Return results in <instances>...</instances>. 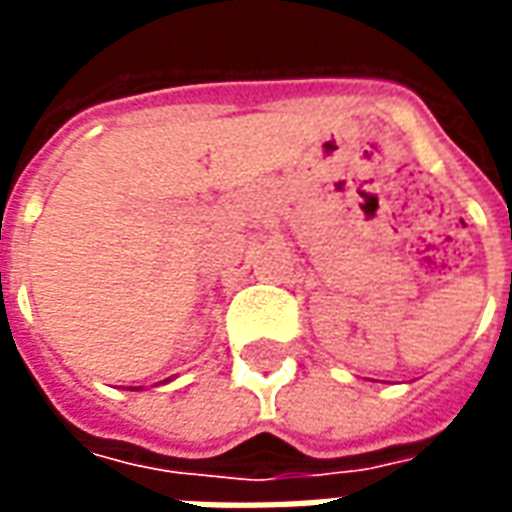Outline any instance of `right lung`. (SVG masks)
Here are the masks:
<instances>
[{
	"label": "right lung",
	"instance_id": "obj_1",
	"mask_svg": "<svg viewBox=\"0 0 512 512\" xmlns=\"http://www.w3.org/2000/svg\"><path fill=\"white\" fill-rule=\"evenodd\" d=\"M167 381H169V378H167ZM167 381H164V384H167ZM128 389H142V386H128Z\"/></svg>",
	"mask_w": 512,
	"mask_h": 512
}]
</instances>
